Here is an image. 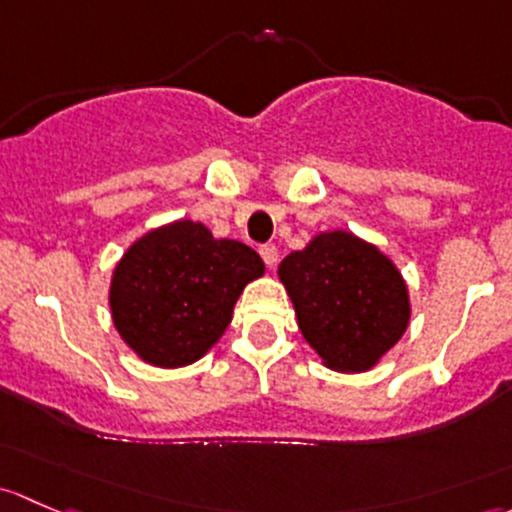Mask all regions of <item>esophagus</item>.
Returning a JSON list of instances; mask_svg holds the SVG:
<instances>
[{
    "instance_id": "1",
    "label": "esophagus",
    "mask_w": 512,
    "mask_h": 512,
    "mask_svg": "<svg viewBox=\"0 0 512 512\" xmlns=\"http://www.w3.org/2000/svg\"><path fill=\"white\" fill-rule=\"evenodd\" d=\"M258 254H261V258H263V261H266L268 268H273L278 263V249L273 244L261 246V249H258Z\"/></svg>"
}]
</instances>
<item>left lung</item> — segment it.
I'll return each mask as SVG.
<instances>
[{
    "label": "left lung",
    "mask_w": 512,
    "mask_h": 512,
    "mask_svg": "<svg viewBox=\"0 0 512 512\" xmlns=\"http://www.w3.org/2000/svg\"><path fill=\"white\" fill-rule=\"evenodd\" d=\"M305 342L335 372H365L409 325V291L392 261L350 231L313 236L278 266Z\"/></svg>",
    "instance_id": "left-lung-1"
}]
</instances>
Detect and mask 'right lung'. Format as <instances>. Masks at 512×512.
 Returning a JSON list of instances; mask_svg holds the SVG:
<instances>
[{
    "mask_svg": "<svg viewBox=\"0 0 512 512\" xmlns=\"http://www.w3.org/2000/svg\"><path fill=\"white\" fill-rule=\"evenodd\" d=\"M263 271L251 246L214 239L199 221H172L140 236L115 266L113 323L140 360L192 365L217 345L246 283Z\"/></svg>",
    "mask_w": 512,
    "mask_h": 512,
    "instance_id": "add662e5",
    "label": "right lung"
}]
</instances>
